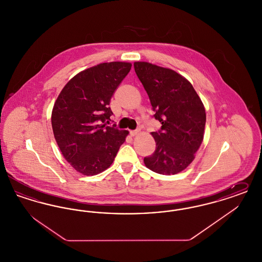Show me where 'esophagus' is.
<instances>
[{
  "label": "esophagus",
  "instance_id": "34e87169",
  "mask_svg": "<svg viewBox=\"0 0 262 262\" xmlns=\"http://www.w3.org/2000/svg\"><path fill=\"white\" fill-rule=\"evenodd\" d=\"M129 134H130V136L132 137H135V136H137V135H138L139 134V130H130L129 132Z\"/></svg>",
  "mask_w": 262,
  "mask_h": 262
}]
</instances>
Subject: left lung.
<instances>
[{
	"mask_svg": "<svg viewBox=\"0 0 262 262\" xmlns=\"http://www.w3.org/2000/svg\"><path fill=\"white\" fill-rule=\"evenodd\" d=\"M134 66L148 94L154 118L162 125L158 132L151 133L156 149L144 157V164L158 174H178L192 162L203 140V103L187 78L173 70L147 62Z\"/></svg>",
	"mask_w": 262,
	"mask_h": 262,
	"instance_id": "1",
	"label": "left lung"
}]
</instances>
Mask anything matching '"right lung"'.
Here are the masks:
<instances>
[{"label":"right lung","mask_w":262,"mask_h":262,"mask_svg":"<svg viewBox=\"0 0 262 262\" xmlns=\"http://www.w3.org/2000/svg\"><path fill=\"white\" fill-rule=\"evenodd\" d=\"M130 62H102L75 75L62 88L52 111V127L62 156L75 171L97 174L112 164L127 130L109 126L115 90Z\"/></svg>","instance_id":"1"}]
</instances>
